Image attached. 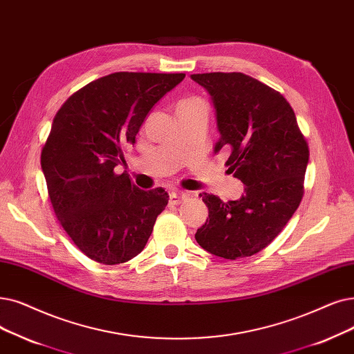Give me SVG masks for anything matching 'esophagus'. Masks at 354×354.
<instances>
[{
    "instance_id": "34e87169",
    "label": "esophagus",
    "mask_w": 354,
    "mask_h": 354,
    "mask_svg": "<svg viewBox=\"0 0 354 354\" xmlns=\"http://www.w3.org/2000/svg\"><path fill=\"white\" fill-rule=\"evenodd\" d=\"M188 198H189V195L185 192H171V195H169V204L179 205L182 203H185Z\"/></svg>"
}]
</instances>
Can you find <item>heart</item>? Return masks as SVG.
Returning a JSON list of instances; mask_svg holds the SVG:
<instances>
[{
  "label": "heart",
  "instance_id": "b5f03b06",
  "mask_svg": "<svg viewBox=\"0 0 354 354\" xmlns=\"http://www.w3.org/2000/svg\"><path fill=\"white\" fill-rule=\"evenodd\" d=\"M192 101H196V100H187V101H183V102H180L179 105H182V104H188V102H192Z\"/></svg>",
  "mask_w": 354,
  "mask_h": 354
}]
</instances>
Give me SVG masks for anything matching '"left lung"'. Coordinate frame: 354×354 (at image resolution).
<instances>
[{"label":"left lung","instance_id":"obj_1","mask_svg":"<svg viewBox=\"0 0 354 354\" xmlns=\"http://www.w3.org/2000/svg\"><path fill=\"white\" fill-rule=\"evenodd\" d=\"M191 78L208 91L217 113L215 151L230 149L225 166L245 185L237 201L201 194L210 220L195 239L223 259L253 256L278 237L301 204L308 143L281 92L241 72Z\"/></svg>","mask_w":354,"mask_h":354}]
</instances>
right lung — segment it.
<instances>
[{
  "mask_svg": "<svg viewBox=\"0 0 354 354\" xmlns=\"http://www.w3.org/2000/svg\"><path fill=\"white\" fill-rule=\"evenodd\" d=\"M185 73L115 72L78 89L60 106L41 149V169L56 217L85 256L102 265L129 262L153 232L169 195L143 191L127 174L124 150L136 143L151 106Z\"/></svg>",
  "mask_w": 354,
  "mask_h": 354,
  "instance_id": "right-lung-1",
  "label": "right lung"
}]
</instances>
